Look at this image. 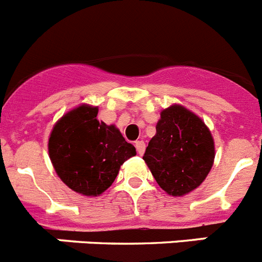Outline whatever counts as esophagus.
<instances>
[{
  "label": "esophagus",
  "mask_w": 262,
  "mask_h": 262,
  "mask_svg": "<svg viewBox=\"0 0 262 262\" xmlns=\"http://www.w3.org/2000/svg\"><path fill=\"white\" fill-rule=\"evenodd\" d=\"M135 148H136V152H138V155H140V156H142L145 151V143L143 142V140H138V142H135Z\"/></svg>",
  "instance_id": "obj_1"
}]
</instances>
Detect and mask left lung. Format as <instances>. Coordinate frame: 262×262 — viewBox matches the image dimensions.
Returning <instances> with one entry per match:
<instances>
[{
	"mask_svg": "<svg viewBox=\"0 0 262 262\" xmlns=\"http://www.w3.org/2000/svg\"><path fill=\"white\" fill-rule=\"evenodd\" d=\"M214 157V140L202 119L174 105L161 113L143 160L163 190L181 196L202 184Z\"/></svg>",
	"mask_w": 262,
	"mask_h": 262,
	"instance_id": "1",
	"label": "left lung"
}]
</instances>
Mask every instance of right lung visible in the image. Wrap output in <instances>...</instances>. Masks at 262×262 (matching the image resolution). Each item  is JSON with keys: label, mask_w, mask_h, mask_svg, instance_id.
Masks as SVG:
<instances>
[{"label": "right lung", "mask_w": 262, "mask_h": 262, "mask_svg": "<svg viewBox=\"0 0 262 262\" xmlns=\"http://www.w3.org/2000/svg\"><path fill=\"white\" fill-rule=\"evenodd\" d=\"M98 108L82 105L55 124L48 142L53 168L61 181L84 195L111 186L120 165L136 155L119 129L97 120Z\"/></svg>", "instance_id": "right-lung-1"}]
</instances>
